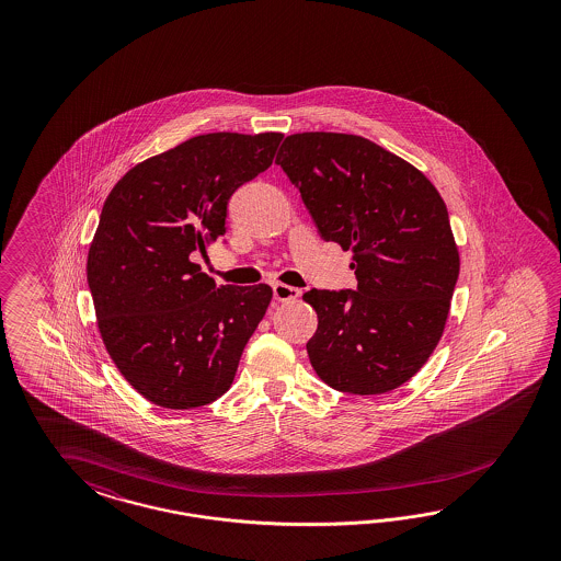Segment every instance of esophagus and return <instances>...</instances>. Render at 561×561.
Wrapping results in <instances>:
<instances>
[{"label":"esophagus","instance_id":"esophagus-1","mask_svg":"<svg viewBox=\"0 0 561 561\" xmlns=\"http://www.w3.org/2000/svg\"><path fill=\"white\" fill-rule=\"evenodd\" d=\"M300 294H302L300 289L291 288V286H286V284H275V286H273V296H275V300H279V302L298 300Z\"/></svg>","mask_w":561,"mask_h":561}]
</instances>
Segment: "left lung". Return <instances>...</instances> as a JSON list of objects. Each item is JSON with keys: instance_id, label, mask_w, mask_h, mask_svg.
<instances>
[{"instance_id": "1", "label": "left lung", "mask_w": 561, "mask_h": 561, "mask_svg": "<svg viewBox=\"0 0 561 561\" xmlns=\"http://www.w3.org/2000/svg\"><path fill=\"white\" fill-rule=\"evenodd\" d=\"M275 162L327 242L354 251L357 289H310L319 327L306 352L337 391H394L436 350L459 277L438 188L408 160L352 134L284 139Z\"/></svg>"}]
</instances>
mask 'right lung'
Here are the masks:
<instances>
[{"instance_id":"1","label":"right lung","mask_w":561,"mask_h":561,"mask_svg":"<svg viewBox=\"0 0 561 561\" xmlns=\"http://www.w3.org/2000/svg\"><path fill=\"white\" fill-rule=\"evenodd\" d=\"M284 134L191 137L123 174L102 205L88 286L102 343L153 405L195 409L230 389L273 289L216 286L193 263L226 234V205L270 169Z\"/></svg>"}]
</instances>
